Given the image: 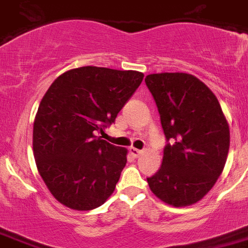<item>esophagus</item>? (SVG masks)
I'll return each mask as SVG.
<instances>
[{"label": "esophagus", "instance_id": "34e87169", "mask_svg": "<svg viewBox=\"0 0 248 248\" xmlns=\"http://www.w3.org/2000/svg\"><path fill=\"white\" fill-rule=\"evenodd\" d=\"M129 154H131L133 157L137 158V157H139L141 154H143V151L139 150V149H136V148H129Z\"/></svg>", "mask_w": 248, "mask_h": 248}]
</instances>
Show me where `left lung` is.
Masks as SVG:
<instances>
[{
  "label": "left lung",
  "mask_w": 248,
  "mask_h": 248,
  "mask_svg": "<svg viewBox=\"0 0 248 248\" xmlns=\"http://www.w3.org/2000/svg\"><path fill=\"white\" fill-rule=\"evenodd\" d=\"M145 83L157 105L167 145L150 190L174 207L200 201L223 172L229 153V124L217 97L184 73L151 74Z\"/></svg>",
  "instance_id": "1"
}]
</instances>
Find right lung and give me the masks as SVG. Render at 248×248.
I'll list each match as a JSON object with an SVG mask.
<instances>
[{
  "instance_id": "1",
  "label": "right lung",
  "mask_w": 248,
  "mask_h": 248,
  "mask_svg": "<svg viewBox=\"0 0 248 248\" xmlns=\"http://www.w3.org/2000/svg\"><path fill=\"white\" fill-rule=\"evenodd\" d=\"M144 74L82 66L50 85L33 121L36 166L54 199L90 211L114 193L127 162V149L95 136L114 124Z\"/></svg>"
}]
</instances>
